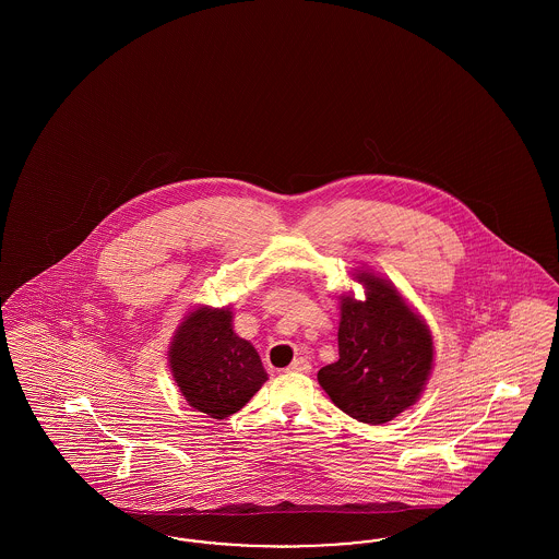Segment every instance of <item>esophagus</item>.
I'll use <instances>...</instances> for the list:
<instances>
[{
	"label": "esophagus",
	"mask_w": 559,
	"mask_h": 559,
	"mask_svg": "<svg viewBox=\"0 0 559 559\" xmlns=\"http://www.w3.org/2000/svg\"><path fill=\"white\" fill-rule=\"evenodd\" d=\"M312 371V365H310V360H306V358H295L292 365H289V369L287 372H310Z\"/></svg>",
	"instance_id": "1"
}]
</instances>
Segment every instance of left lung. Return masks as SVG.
Masks as SVG:
<instances>
[{"label":"left lung","instance_id":"8db88e82","mask_svg":"<svg viewBox=\"0 0 559 559\" xmlns=\"http://www.w3.org/2000/svg\"><path fill=\"white\" fill-rule=\"evenodd\" d=\"M365 287L340 295V360L319 371V383L352 419L388 424L421 399L433 369V337L426 319L392 281L356 270Z\"/></svg>","mask_w":559,"mask_h":559}]
</instances>
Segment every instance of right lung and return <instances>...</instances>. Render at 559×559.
Masks as SVG:
<instances>
[{
    "label": "right lung",
    "mask_w": 559,
    "mask_h": 559,
    "mask_svg": "<svg viewBox=\"0 0 559 559\" xmlns=\"http://www.w3.org/2000/svg\"><path fill=\"white\" fill-rule=\"evenodd\" d=\"M233 308L197 306L178 324L169 371L188 404L212 419L240 411L267 381L258 349L233 326Z\"/></svg>",
    "instance_id": "1"
}]
</instances>
